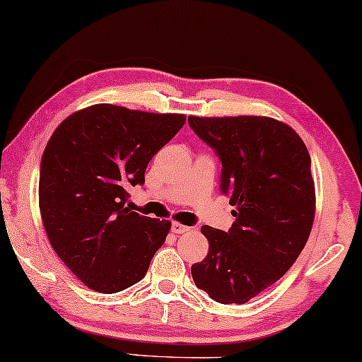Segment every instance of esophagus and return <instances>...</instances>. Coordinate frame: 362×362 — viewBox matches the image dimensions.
Listing matches in <instances>:
<instances>
[{
	"label": "esophagus",
	"mask_w": 362,
	"mask_h": 362,
	"mask_svg": "<svg viewBox=\"0 0 362 362\" xmlns=\"http://www.w3.org/2000/svg\"><path fill=\"white\" fill-rule=\"evenodd\" d=\"M171 231H173L175 235H182V233L189 231V226L177 223V221H173V223H171Z\"/></svg>",
	"instance_id": "esophagus-1"
}]
</instances>
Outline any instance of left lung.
I'll use <instances>...</instances> for the list:
<instances>
[{
  "label": "left lung",
  "instance_id": "obj_1",
  "mask_svg": "<svg viewBox=\"0 0 362 362\" xmlns=\"http://www.w3.org/2000/svg\"><path fill=\"white\" fill-rule=\"evenodd\" d=\"M187 123L221 162L220 191L235 205L228 231L204 225L209 254L191 267L199 290L221 304H244L290 270L315 215L310 157L290 126L267 116Z\"/></svg>",
  "mask_w": 362,
  "mask_h": 362
}]
</instances>
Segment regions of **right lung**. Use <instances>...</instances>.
Returning a JSON list of instances; mask_svg holds the SVG:
<instances>
[{"label":"right lung","mask_w":362,"mask_h":362,"mask_svg":"<svg viewBox=\"0 0 362 362\" xmlns=\"http://www.w3.org/2000/svg\"><path fill=\"white\" fill-rule=\"evenodd\" d=\"M186 123L100 103L61 123L43 152L38 204L49 244L86 286L123 291L146 276L171 223L131 212L127 189Z\"/></svg>","instance_id":"obj_1"}]
</instances>
